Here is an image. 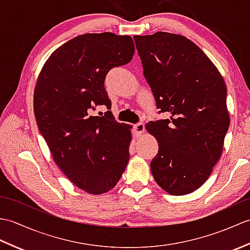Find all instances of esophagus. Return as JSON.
Here are the masks:
<instances>
[{"label": "esophagus", "instance_id": "34e87169", "mask_svg": "<svg viewBox=\"0 0 250 250\" xmlns=\"http://www.w3.org/2000/svg\"><path fill=\"white\" fill-rule=\"evenodd\" d=\"M144 131H145L144 122H139V124L134 125V134H135V136L139 137V136L143 135Z\"/></svg>", "mask_w": 250, "mask_h": 250}]
</instances>
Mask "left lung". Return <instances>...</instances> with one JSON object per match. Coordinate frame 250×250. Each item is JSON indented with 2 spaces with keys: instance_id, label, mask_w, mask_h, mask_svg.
<instances>
[{
  "instance_id": "8db88e82",
  "label": "left lung",
  "mask_w": 250,
  "mask_h": 250,
  "mask_svg": "<svg viewBox=\"0 0 250 250\" xmlns=\"http://www.w3.org/2000/svg\"><path fill=\"white\" fill-rule=\"evenodd\" d=\"M144 75L160 113L146 130L158 141L152 176L172 195L193 192L213 172L230 125L227 86L218 68L192 41L156 32L135 35Z\"/></svg>"
}]
</instances>
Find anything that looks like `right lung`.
I'll use <instances>...</instances> for the list:
<instances>
[{
	"label": "right lung",
	"instance_id": "right-lung-1",
	"mask_svg": "<svg viewBox=\"0 0 250 250\" xmlns=\"http://www.w3.org/2000/svg\"><path fill=\"white\" fill-rule=\"evenodd\" d=\"M134 51L129 35H78L52 52L37 77L33 107L40 132L57 166L90 194L113 189L130 159L132 126L115 121L109 110L102 117L91 111L111 107L105 77Z\"/></svg>",
	"mask_w": 250,
	"mask_h": 250
}]
</instances>
